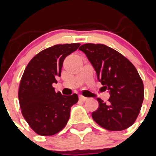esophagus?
I'll list each match as a JSON object with an SVG mask.
<instances>
[{"mask_svg": "<svg viewBox=\"0 0 156 156\" xmlns=\"http://www.w3.org/2000/svg\"><path fill=\"white\" fill-rule=\"evenodd\" d=\"M80 101H87V98H86V97H83V96H80Z\"/></svg>", "mask_w": 156, "mask_h": 156, "instance_id": "obj_1", "label": "esophagus"}]
</instances>
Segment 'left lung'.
I'll return each mask as SVG.
<instances>
[{"label": "left lung", "instance_id": "obj_1", "mask_svg": "<svg viewBox=\"0 0 156 156\" xmlns=\"http://www.w3.org/2000/svg\"><path fill=\"white\" fill-rule=\"evenodd\" d=\"M79 49L110 93L108 103L97 98L99 106L92 112L93 119L111 131L127 129L137 119L144 100V84L137 70L126 57L105 44H84Z\"/></svg>", "mask_w": 156, "mask_h": 156}]
</instances>
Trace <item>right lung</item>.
<instances>
[{"instance_id": "1", "label": "right lung", "mask_w": 156, "mask_h": 156, "mask_svg": "<svg viewBox=\"0 0 156 156\" xmlns=\"http://www.w3.org/2000/svg\"><path fill=\"white\" fill-rule=\"evenodd\" d=\"M80 44H56L36 55L25 69L19 88L22 114L37 134L51 136L66 126L78 95L65 96L52 87L61 76L63 61Z\"/></svg>"}]
</instances>
